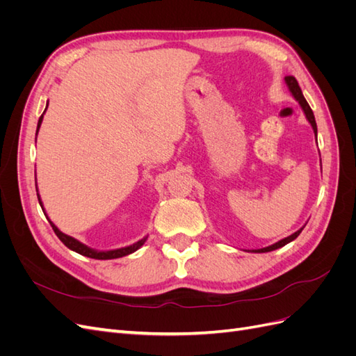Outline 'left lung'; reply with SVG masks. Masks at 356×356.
Listing matches in <instances>:
<instances>
[{"mask_svg": "<svg viewBox=\"0 0 356 356\" xmlns=\"http://www.w3.org/2000/svg\"><path fill=\"white\" fill-rule=\"evenodd\" d=\"M285 84H286L288 90L291 92V95H293V98L298 102V105L301 106V110H303V113H305V115H306V118H307V122L310 123L312 129H314V134H315V138H316V144H318V127H316V122H315V115H314V111H312V108L309 106L307 101L305 99L303 92H301L297 80H296L294 77H291V75H288V77H285ZM321 170H322V165H321ZM306 224H307V222H306ZM306 224H305V225H306ZM305 225H303V227H301L300 230H297L296 233L289 234L288 238H284V239H281V241H277V242L273 243V245H268V246H266V248H260V250H248V252L261 254V252L275 251V250H277V248H282V246H285L286 243L293 242V241L297 238V236L301 233V230L305 229Z\"/></svg>", "mask_w": 356, "mask_h": 356, "instance_id": "8db88e82", "label": "left lung"}]
</instances>
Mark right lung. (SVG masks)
Here are the masks:
<instances>
[{
  "instance_id": "1",
  "label": "right lung",
  "mask_w": 356,
  "mask_h": 356,
  "mask_svg": "<svg viewBox=\"0 0 356 356\" xmlns=\"http://www.w3.org/2000/svg\"><path fill=\"white\" fill-rule=\"evenodd\" d=\"M47 105H49V102H47ZM46 110H47V106H46ZM46 110H44V113H46ZM44 113H42V114H41V117H40L38 124H37V132H35V135H38V131H40V126H41V123H42V117H44ZM35 143H37V138H35ZM35 188H37V196H38L40 207H41L42 212H44V215L47 217L46 209H44V207H42V202H41L40 193H38V187H37V177H35ZM47 220H49V222H50V225H51V229L55 230L56 236H58V238L60 239V242H62L63 245H65L67 248H70V250H71V251H74V252L81 254V255H84V257H89V258H95V260H113V258H120V257H124V255L132 254V252L138 251L139 248H141V246L145 243V241H147V238H148V236H145V238H143L141 241H138V242H135V243H132V245H129V246L117 248V250L99 251V250H93V248H90V246H88V245L81 243L80 241H77L75 238H72V236H68V234H65V233H62V232L56 227V225L51 222V220H50L49 217H47Z\"/></svg>"
}]
</instances>
